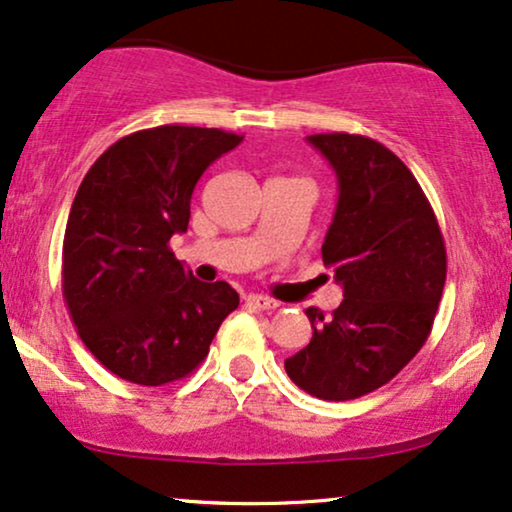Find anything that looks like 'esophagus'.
<instances>
[{
  "label": "esophagus",
  "instance_id": "esophagus-1",
  "mask_svg": "<svg viewBox=\"0 0 512 512\" xmlns=\"http://www.w3.org/2000/svg\"><path fill=\"white\" fill-rule=\"evenodd\" d=\"M245 302L252 304V307L257 309H276L278 302L271 300V297H264V295H248L245 297Z\"/></svg>",
  "mask_w": 512,
  "mask_h": 512
}]
</instances>
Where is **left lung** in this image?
I'll return each instance as SVG.
<instances>
[{
	"label": "left lung",
	"mask_w": 512,
	"mask_h": 512,
	"mask_svg": "<svg viewBox=\"0 0 512 512\" xmlns=\"http://www.w3.org/2000/svg\"><path fill=\"white\" fill-rule=\"evenodd\" d=\"M338 177V208L321 245L345 300L333 316L309 307L314 335L286 359L312 397L347 401L378 390L425 345L442 300L446 248L409 167L361 134H312Z\"/></svg>",
	"instance_id": "8db88e82"
}]
</instances>
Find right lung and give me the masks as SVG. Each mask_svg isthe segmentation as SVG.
<instances>
[{
	"label": "right lung",
	"mask_w": 512,
	"mask_h": 512,
	"mask_svg": "<svg viewBox=\"0 0 512 512\" xmlns=\"http://www.w3.org/2000/svg\"><path fill=\"white\" fill-rule=\"evenodd\" d=\"M241 134L163 125L122 137L84 174L63 236V297L89 352L129 383L186 378L238 307L226 281L193 278L170 250L203 172Z\"/></svg>",
	"instance_id": "obj_1"
}]
</instances>
